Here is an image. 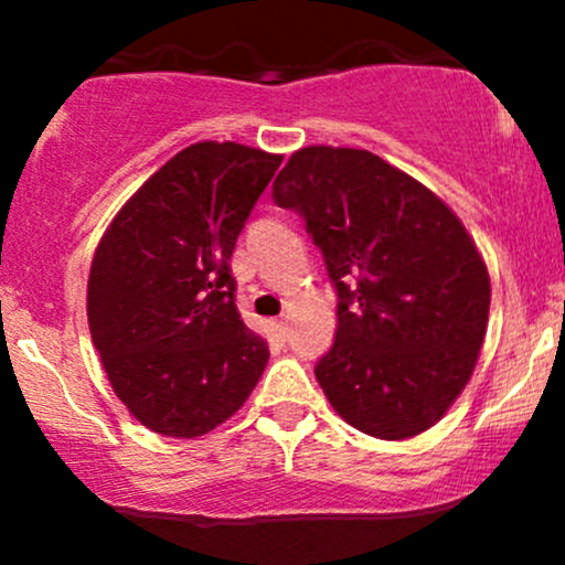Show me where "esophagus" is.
<instances>
[{"label": "esophagus", "mask_w": 565, "mask_h": 565, "mask_svg": "<svg viewBox=\"0 0 565 565\" xmlns=\"http://www.w3.org/2000/svg\"><path fill=\"white\" fill-rule=\"evenodd\" d=\"M274 329H276V334L281 337V340H287V332H289V321H287V319H278V321H274Z\"/></svg>", "instance_id": "obj_1"}]
</instances>
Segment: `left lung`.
Returning <instances> with one entry per match:
<instances>
[{"mask_svg": "<svg viewBox=\"0 0 565 565\" xmlns=\"http://www.w3.org/2000/svg\"><path fill=\"white\" fill-rule=\"evenodd\" d=\"M274 201L300 212L337 289L334 345L316 380L366 436H419L476 369L491 281L459 217L412 174L359 148L291 153Z\"/></svg>", "mask_w": 565, "mask_h": 565, "instance_id": "obj_1", "label": "left lung"}]
</instances>
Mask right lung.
I'll return each instance as SVG.
<instances>
[{
	"instance_id": "right-lung-1",
	"label": "right lung",
	"mask_w": 565,
	"mask_h": 565,
	"mask_svg": "<svg viewBox=\"0 0 565 565\" xmlns=\"http://www.w3.org/2000/svg\"><path fill=\"white\" fill-rule=\"evenodd\" d=\"M281 159L193 142L135 191L97 244L89 334L114 393L148 430L204 436L265 372L268 342L242 321L231 255Z\"/></svg>"
}]
</instances>
